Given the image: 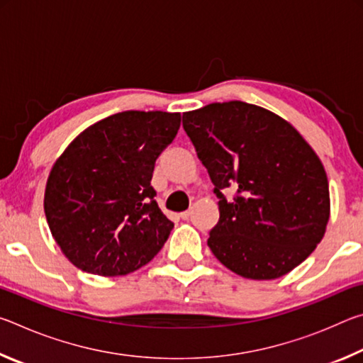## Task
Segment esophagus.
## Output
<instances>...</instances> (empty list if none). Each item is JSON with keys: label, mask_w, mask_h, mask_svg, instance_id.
<instances>
[{"label": "esophagus", "mask_w": 363, "mask_h": 363, "mask_svg": "<svg viewBox=\"0 0 363 363\" xmlns=\"http://www.w3.org/2000/svg\"><path fill=\"white\" fill-rule=\"evenodd\" d=\"M190 214H192V211H190V210H187V211H182V213H181V218H182L184 220H187V219L190 218Z\"/></svg>", "instance_id": "obj_1"}]
</instances>
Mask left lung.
Here are the masks:
<instances>
[{"label": "left lung", "instance_id": "left-lung-1", "mask_svg": "<svg viewBox=\"0 0 363 363\" xmlns=\"http://www.w3.org/2000/svg\"><path fill=\"white\" fill-rule=\"evenodd\" d=\"M182 126L219 199L208 247L232 272L279 279L325 235L330 190L325 168L290 123L242 101L214 102L182 115ZM238 195L227 202L224 188Z\"/></svg>", "mask_w": 363, "mask_h": 363}]
</instances>
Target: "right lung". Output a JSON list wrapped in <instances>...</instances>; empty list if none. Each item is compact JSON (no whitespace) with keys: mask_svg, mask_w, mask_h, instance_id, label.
I'll list each match as a JSON object with an SVG mask.
<instances>
[{"mask_svg":"<svg viewBox=\"0 0 363 363\" xmlns=\"http://www.w3.org/2000/svg\"><path fill=\"white\" fill-rule=\"evenodd\" d=\"M179 126L181 113L128 110L86 128L57 158L46 182L45 214L73 266L116 277L162 250L174 224L158 208L150 181Z\"/></svg>","mask_w":363,"mask_h":363,"instance_id":"add662e5","label":"right lung"}]
</instances>
